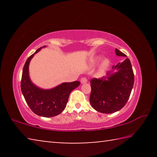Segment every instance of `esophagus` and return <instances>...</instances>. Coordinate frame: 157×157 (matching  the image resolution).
<instances>
[{
	"mask_svg": "<svg viewBox=\"0 0 157 157\" xmlns=\"http://www.w3.org/2000/svg\"><path fill=\"white\" fill-rule=\"evenodd\" d=\"M87 82V78L86 77H83V78H81V83L82 84H84V83H86Z\"/></svg>",
	"mask_w": 157,
	"mask_h": 157,
	"instance_id": "34e87169",
	"label": "esophagus"
}]
</instances>
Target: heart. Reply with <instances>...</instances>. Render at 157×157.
Listing matches in <instances>:
<instances>
[{
    "label": "heart",
    "instance_id": "heart-1",
    "mask_svg": "<svg viewBox=\"0 0 157 157\" xmlns=\"http://www.w3.org/2000/svg\"><path fill=\"white\" fill-rule=\"evenodd\" d=\"M100 59V57L95 58V59L94 61H93V63H97ZM109 65V61L108 59H105V60L102 62V65H101V68H100V73H103V72H104V71L105 70L106 68H107L108 67Z\"/></svg>",
    "mask_w": 157,
    "mask_h": 157
}]
</instances>
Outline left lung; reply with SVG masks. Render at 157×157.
Here are the masks:
<instances>
[{
    "label": "left lung",
    "mask_w": 157,
    "mask_h": 157,
    "mask_svg": "<svg viewBox=\"0 0 157 157\" xmlns=\"http://www.w3.org/2000/svg\"><path fill=\"white\" fill-rule=\"evenodd\" d=\"M118 56L126 55L116 48ZM118 71L107 72L105 78L91 79L90 102L95 110L101 113H111L123 108L128 100L134 82V75L128 58L112 67Z\"/></svg>",
    "instance_id": "obj_1"
}]
</instances>
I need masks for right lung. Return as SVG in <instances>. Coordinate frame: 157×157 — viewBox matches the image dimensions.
Listing matches in <instances>:
<instances>
[{"label": "right lung", "mask_w": 157, "mask_h": 157, "mask_svg": "<svg viewBox=\"0 0 157 157\" xmlns=\"http://www.w3.org/2000/svg\"><path fill=\"white\" fill-rule=\"evenodd\" d=\"M41 48L37 49L25 63L21 78V89L26 102L34 113L43 117H53L63 111L71 92L77 88L80 82L79 81L66 82L50 90L39 89L32 83L29 78V63L34 54Z\"/></svg>", "instance_id": "obj_1"}]
</instances>
